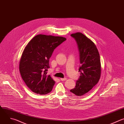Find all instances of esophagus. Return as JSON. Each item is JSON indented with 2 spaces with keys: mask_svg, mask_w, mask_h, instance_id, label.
<instances>
[{
  "mask_svg": "<svg viewBox=\"0 0 124 124\" xmlns=\"http://www.w3.org/2000/svg\"><path fill=\"white\" fill-rule=\"evenodd\" d=\"M60 80L62 81H66L67 80V79L66 78H61Z\"/></svg>",
  "mask_w": 124,
  "mask_h": 124,
  "instance_id": "34e87169",
  "label": "esophagus"
}]
</instances>
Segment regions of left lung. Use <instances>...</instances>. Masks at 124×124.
Segmentation results:
<instances>
[{"mask_svg":"<svg viewBox=\"0 0 124 124\" xmlns=\"http://www.w3.org/2000/svg\"><path fill=\"white\" fill-rule=\"evenodd\" d=\"M71 36L77 42L80 53V76L75 87L70 91L81 96L87 93L99 82L101 76L100 55L94 43L85 35L78 32Z\"/></svg>","mask_w":124,"mask_h":124,"instance_id":"1","label":"left lung"}]
</instances>
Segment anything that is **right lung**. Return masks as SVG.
Masks as SVG:
<instances>
[{
    "label": "right lung",
    "mask_w": 124,
    "mask_h": 124,
    "mask_svg": "<svg viewBox=\"0 0 124 124\" xmlns=\"http://www.w3.org/2000/svg\"><path fill=\"white\" fill-rule=\"evenodd\" d=\"M65 38L38 35L24 49L19 62V71L23 80L33 92L46 94L50 92L55 82L47 75L49 59L54 49L66 40Z\"/></svg>",
    "instance_id": "1"
}]
</instances>
